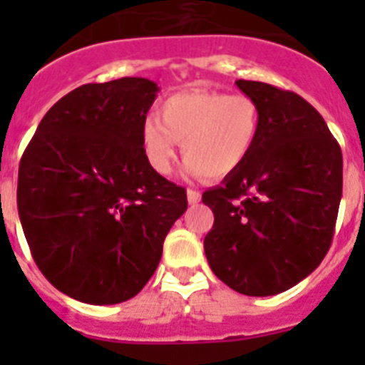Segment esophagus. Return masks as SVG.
Returning <instances> with one entry per match:
<instances>
[{"mask_svg":"<svg viewBox=\"0 0 365 365\" xmlns=\"http://www.w3.org/2000/svg\"><path fill=\"white\" fill-rule=\"evenodd\" d=\"M186 195H188L190 205H197V202L201 201V192H197V190L190 188L188 192H186Z\"/></svg>","mask_w":365,"mask_h":365,"instance_id":"1","label":"esophagus"}]
</instances>
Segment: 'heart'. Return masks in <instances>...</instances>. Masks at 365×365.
<instances>
[{"mask_svg":"<svg viewBox=\"0 0 365 365\" xmlns=\"http://www.w3.org/2000/svg\"><path fill=\"white\" fill-rule=\"evenodd\" d=\"M159 115L143 122L140 140L148 164L160 175L172 172L182 143L188 175L227 177L247 163L259 137V106L248 95L186 89L164 98Z\"/></svg>","mask_w":365,"mask_h":365,"instance_id":"obj_1","label":"heart"}]
</instances>
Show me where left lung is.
<instances>
[{
	"label": "left lung",
	"mask_w": 365,
	"mask_h": 365,
	"mask_svg": "<svg viewBox=\"0 0 365 365\" xmlns=\"http://www.w3.org/2000/svg\"><path fill=\"white\" fill-rule=\"evenodd\" d=\"M259 106L247 163L202 193L214 212L205 237L212 272L247 296H272L320 265L341 199V150L307 100L270 83L237 80Z\"/></svg>",
	"instance_id": "8db88e82"
}]
</instances>
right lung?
Wrapping results in <instances>:
<instances>
[{
    "label": "right lung",
    "instance_id": "right-lung-1",
    "mask_svg": "<svg viewBox=\"0 0 365 365\" xmlns=\"http://www.w3.org/2000/svg\"><path fill=\"white\" fill-rule=\"evenodd\" d=\"M159 87L86 83L45 113L18 172V214L38 269L58 291L113 305L143 291L188 208L186 190L148 164L140 130Z\"/></svg>",
    "mask_w": 365,
    "mask_h": 365
}]
</instances>
